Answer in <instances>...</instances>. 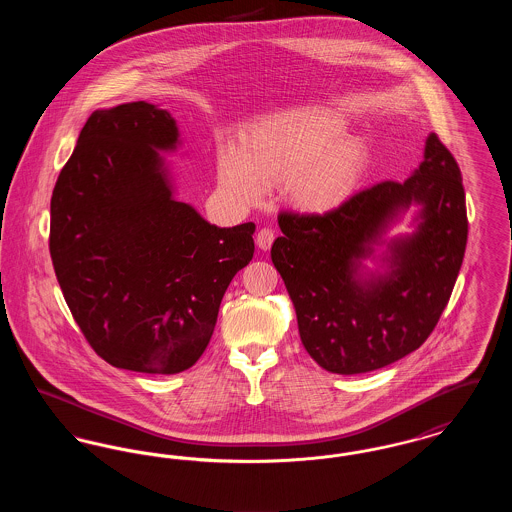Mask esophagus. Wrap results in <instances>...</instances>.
I'll return each instance as SVG.
<instances>
[{"label":"esophagus","instance_id":"obj_1","mask_svg":"<svg viewBox=\"0 0 512 512\" xmlns=\"http://www.w3.org/2000/svg\"><path fill=\"white\" fill-rule=\"evenodd\" d=\"M272 242H274V230L272 228H261L257 232V245L261 249H270Z\"/></svg>","mask_w":512,"mask_h":512}]
</instances>
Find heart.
I'll use <instances>...</instances> for the list:
<instances>
[{
  "label": "heart",
  "mask_w": 512,
  "mask_h": 512,
  "mask_svg": "<svg viewBox=\"0 0 512 512\" xmlns=\"http://www.w3.org/2000/svg\"><path fill=\"white\" fill-rule=\"evenodd\" d=\"M341 132L343 121L330 111L270 117L249 130L240 153H220V182L247 203L259 201L267 186L284 184L293 205L330 211L349 195L363 163L361 147L335 140Z\"/></svg>",
  "instance_id": "1"
}]
</instances>
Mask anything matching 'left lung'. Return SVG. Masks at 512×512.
Returning a JSON list of instances; mask_svg holds the SVG:
<instances>
[{"instance_id": "1", "label": "left lung", "mask_w": 512, "mask_h": 512, "mask_svg": "<svg viewBox=\"0 0 512 512\" xmlns=\"http://www.w3.org/2000/svg\"><path fill=\"white\" fill-rule=\"evenodd\" d=\"M423 205L413 239L396 243V268L361 285L352 261L399 206ZM270 257L292 297L301 343L328 372L363 374L413 353L436 328L463 265L468 219L463 176L438 134L405 182L384 180L317 213L282 211Z\"/></svg>"}]
</instances>
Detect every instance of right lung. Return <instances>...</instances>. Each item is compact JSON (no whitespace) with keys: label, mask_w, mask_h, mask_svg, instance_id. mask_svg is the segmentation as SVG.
<instances>
[{"label":"right lung","mask_w":512,"mask_h":512,"mask_svg":"<svg viewBox=\"0 0 512 512\" xmlns=\"http://www.w3.org/2000/svg\"><path fill=\"white\" fill-rule=\"evenodd\" d=\"M178 140L146 101L94 111L51 195L49 255L73 318L109 365H195L220 301L253 259L255 224L219 228L172 199L155 149Z\"/></svg>","instance_id":"right-lung-1"}]
</instances>
